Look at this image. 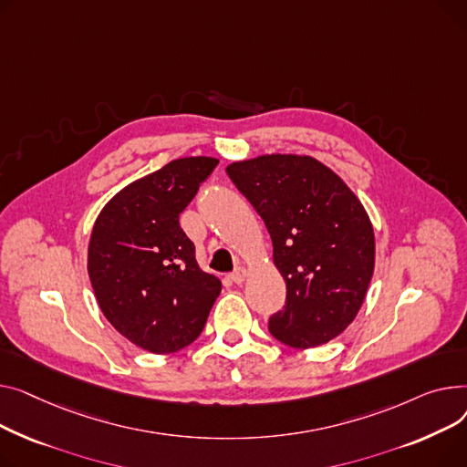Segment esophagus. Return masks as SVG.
Returning <instances> with one entry per match:
<instances>
[{
	"mask_svg": "<svg viewBox=\"0 0 467 467\" xmlns=\"http://www.w3.org/2000/svg\"><path fill=\"white\" fill-rule=\"evenodd\" d=\"M246 277V269L244 267H235L232 273H230V279L235 283V285H241Z\"/></svg>",
	"mask_w": 467,
	"mask_h": 467,
	"instance_id": "obj_1",
	"label": "esophagus"
}]
</instances>
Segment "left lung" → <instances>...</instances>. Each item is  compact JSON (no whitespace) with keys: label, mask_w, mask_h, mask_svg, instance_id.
Returning a JSON list of instances; mask_svg holds the SVG:
<instances>
[{"label":"left lung","mask_w":467,"mask_h":467,"mask_svg":"<svg viewBox=\"0 0 467 467\" xmlns=\"http://www.w3.org/2000/svg\"><path fill=\"white\" fill-rule=\"evenodd\" d=\"M226 173L262 216L286 283L269 334L292 348L337 337L360 311L375 265L373 228L358 198L311 156H260Z\"/></svg>","instance_id":"1"}]
</instances>
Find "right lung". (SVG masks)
Returning <instances> with one entry per match:
<instances>
[{
	"label": "right lung",
	"instance_id": "1",
	"mask_svg": "<svg viewBox=\"0 0 467 467\" xmlns=\"http://www.w3.org/2000/svg\"><path fill=\"white\" fill-rule=\"evenodd\" d=\"M218 160L179 158L128 184L99 213L88 275L105 318L133 345L170 354L194 343L221 294L202 271L179 214Z\"/></svg>",
	"mask_w": 467,
	"mask_h": 467
}]
</instances>
